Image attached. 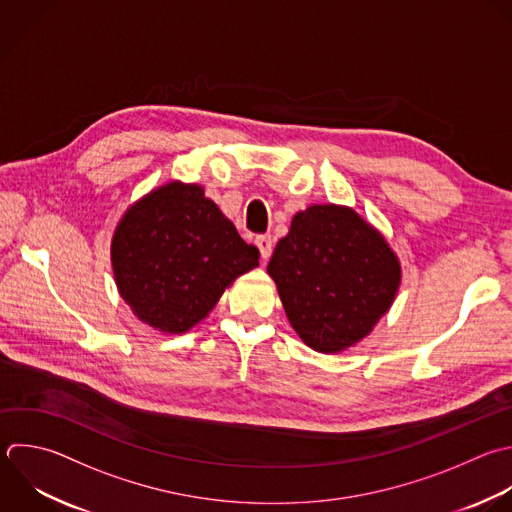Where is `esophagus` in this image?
Segmentation results:
<instances>
[{
	"label": "esophagus",
	"instance_id": "esophagus-1",
	"mask_svg": "<svg viewBox=\"0 0 512 512\" xmlns=\"http://www.w3.org/2000/svg\"><path fill=\"white\" fill-rule=\"evenodd\" d=\"M256 246H258V250H260L262 260L266 262V260L270 258V254H272V238H270V236H258V238H256Z\"/></svg>",
	"mask_w": 512,
	"mask_h": 512
}]
</instances>
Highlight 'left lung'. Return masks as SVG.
<instances>
[{
    "instance_id": "obj_1",
    "label": "left lung",
    "mask_w": 512,
    "mask_h": 512,
    "mask_svg": "<svg viewBox=\"0 0 512 512\" xmlns=\"http://www.w3.org/2000/svg\"><path fill=\"white\" fill-rule=\"evenodd\" d=\"M290 326L316 352L364 340L402 280L396 252L354 208L312 204L294 214L268 264Z\"/></svg>"
}]
</instances>
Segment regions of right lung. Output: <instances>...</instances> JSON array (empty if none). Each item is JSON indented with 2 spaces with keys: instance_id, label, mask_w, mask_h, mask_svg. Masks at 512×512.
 Segmentation results:
<instances>
[{
  "instance_id": "right-lung-1",
  "label": "right lung",
  "mask_w": 512,
  "mask_h": 512,
  "mask_svg": "<svg viewBox=\"0 0 512 512\" xmlns=\"http://www.w3.org/2000/svg\"><path fill=\"white\" fill-rule=\"evenodd\" d=\"M110 258L134 316L164 334H184L238 276L258 266L260 252L240 238L200 184L172 180L128 206Z\"/></svg>"
}]
</instances>
